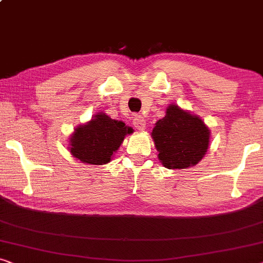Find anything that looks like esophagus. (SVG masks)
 Returning a JSON list of instances; mask_svg holds the SVG:
<instances>
[{
    "instance_id": "1",
    "label": "esophagus",
    "mask_w": 263,
    "mask_h": 263,
    "mask_svg": "<svg viewBox=\"0 0 263 263\" xmlns=\"http://www.w3.org/2000/svg\"><path fill=\"white\" fill-rule=\"evenodd\" d=\"M133 125H135V126L138 128L139 131L145 130V127H146L145 118H144L143 116H135L133 117Z\"/></svg>"
}]
</instances>
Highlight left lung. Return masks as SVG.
<instances>
[{
	"label": "left lung",
	"instance_id": "1",
	"mask_svg": "<svg viewBox=\"0 0 263 263\" xmlns=\"http://www.w3.org/2000/svg\"><path fill=\"white\" fill-rule=\"evenodd\" d=\"M158 160L168 169H186L201 161L209 149L210 130L204 121L177 105H169L165 116L151 132Z\"/></svg>",
	"mask_w": 263,
	"mask_h": 263
}]
</instances>
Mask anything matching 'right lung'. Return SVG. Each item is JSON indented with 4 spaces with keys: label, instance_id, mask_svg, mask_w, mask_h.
Wrapping results in <instances>:
<instances>
[{
    "label": "right lung",
    "instance_id": "obj_1",
    "mask_svg": "<svg viewBox=\"0 0 263 263\" xmlns=\"http://www.w3.org/2000/svg\"><path fill=\"white\" fill-rule=\"evenodd\" d=\"M132 132L123 121L99 112L87 124L76 127L70 137V153L83 163L106 164L119 149L125 136Z\"/></svg>",
    "mask_w": 263,
    "mask_h": 263
}]
</instances>
